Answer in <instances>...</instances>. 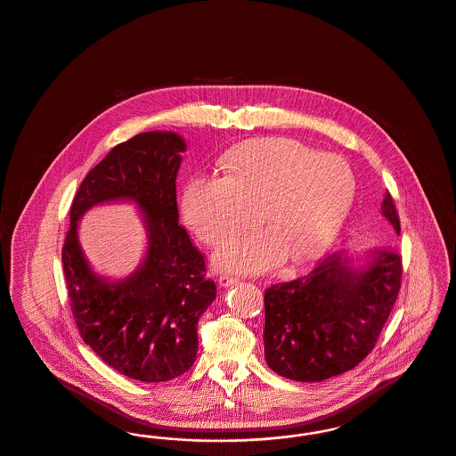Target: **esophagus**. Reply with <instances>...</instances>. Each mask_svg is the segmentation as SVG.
<instances>
[{"label": "esophagus", "instance_id": "esophagus-1", "mask_svg": "<svg viewBox=\"0 0 456 456\" xmlns=\"http://www.w3.org/2000/svg\"><path fill=\"white\" fill-rule=\"evenodd\" d=\"M236 283H239L238 277H232V275H227V273H224V275L218 277V285H220V287H232V285H236Z\"/></svg>", "mask_w": 456, "mask_h": 456}]
</instances>
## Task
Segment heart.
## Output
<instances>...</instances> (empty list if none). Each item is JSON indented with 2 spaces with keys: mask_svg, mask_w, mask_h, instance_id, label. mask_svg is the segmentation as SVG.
Wrapping results in <instances>:
<instances>
[{
  "mask_svg": "<svg viewBox=\"0 0 456 456\" xmlns=\"http://www.w3.org/2000/svg\"><path fill=\"white\" fill-rule=\"evenodd\" d=\"M225 177L193 175L183 214L205 244L218 246L261 217L270 229L236 239L217 253L218 266L258 273L282 263L316 260L347 220L355 175L347 160L296 140L246 142L224 155Z\"/></svg>",
  "mask_w": 456,
  "mask_h": 456,
  "instance_id": "heart-1",
  "label": "heart"
}]
</instances>
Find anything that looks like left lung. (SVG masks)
Here are the masks:
<instances>
[{
    "label": "left lung",
    "mask_w": 456,
    "mask_h": 456,
    "mask_svg": "<svg viewBox=\"0 0 456 456\" xmlns=\"http://www.w3.org/2000/svg\"><path fill=\"white\" fill-rule=\"evenodd\" d=\"M381 216L400 234L387 191ZM402 258L391 248L354 260L330 255L292 282L265 292V359L283 378L314 383L355 368L374 347L396 301Z\"/></svg>",
    "instance_id": "left-lung-1"
}]
</instances>
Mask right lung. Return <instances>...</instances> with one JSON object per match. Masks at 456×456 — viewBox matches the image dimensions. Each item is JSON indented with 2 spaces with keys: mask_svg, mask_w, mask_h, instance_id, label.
Instances as JSON below:
<instances>
[{
  "mask_svg": "<svg viewBox=\"0 0 456 456\" xmlns=\"http://www.w3.org/2000/svg\"><path fill=\"white\" fill-rule=\"evenodd\" d=\"M184 151V138L173 131H147L116 145L82 181L63 244L66 289L84 342L143 383L169 381L193 366L198 320L217 297L201 253L179 225L175 177ZM110 200L134 202L148 232L146 258L119 281L99 276L77 240L79 218Z\"/></svg>",
  "mask_w": 456,
  "mask_h": 456,
  "instance_id": "right-lung-1",
  "label": "right lung"
}]
</instances>
